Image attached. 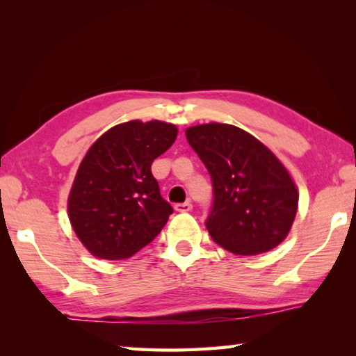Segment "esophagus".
Returning a JSON list of instances; mask_svg holds the SVG:
<instances>
[{
	"label": "esophagus",
	"mask_w": 356,
	"mask_h": 356,
	"mask_svg": "<svg viewBox=\"0 0 356 356\" xmlns=\"http://www.w3.org/2000/svg\"><path fill=\"white\" fill-rule=\"evenodd\" d=\"M193 209L191 202L190 201H185V202H179L176 204V210L177 212H190V210Z\"/></svg>",
	"instance_id": "1"
}]
</instances>
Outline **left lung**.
I'll list each match as a JSON object with an SVG mask.
<instances>
[{"instance_id": "1", "label": "left lung", "mask_w": 356, "mask_h": 356, "mask_svg": "<svg viewBox=\"0 0 356 356\" xmlns=\"http://www.w3.org/2000/svg\"><path fill=\"white\" fill-rule=\"evenodd\" d=\"M185 136L212 179L206 226L213 242L243 256L278 246L298 207L297 186L281 161L248 131L229 124L196 125Z\"/></svg>"}]
</instances>
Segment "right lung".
<instances>
[{"mask_svg": "<svg viewBox=\"0 0 356 356\" xmlns=\"http://www.w3.org/2000/svg\"><path fill=\"white\" fill-rule=\"evenodd\" d=\"M176 125L130 120L102 135L84 155L69 195L76 237L100 259L134 256L174 212L150 166L176 141Z\"/></svg>", "mask_w": 356, "mask_h": 356, "instance_id": "obj_1", "label": "right lung"}]
</instances>
